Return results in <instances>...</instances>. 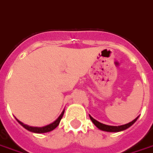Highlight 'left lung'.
Instances as JSON below:
<instances>
[{"label":"left lung","mask_w":153,"mask_h":153,"mask_svg":"<svg viewBox=\"0 0 153 153\" xmlns=\"http://www.w3.org/2000/svg\"><path fill=\"white\" fill-rule=\"evenodd\" d=\"M89 117H90V119H91V121L94 123V124L99 128L100 130H102V131H105V132H120V131H123L125 129L128 128L129 127H131L135 122L137 121V119L138 118V117H137L134 120H132V122H130L128 123H127V124L124 125H121V126H109V125H106V124H103V123H99V121H97V120H95L94 118H93V117L89 115Z\"/></svg>","instance_id":"left-lung-1"}]
</instances>
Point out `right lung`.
<instances>
[{
    "label": "right lung",
    "instance_id": "1",
    "mask_svg": "<svg viewBox=\"0 0 153 153\" xmlns=\"http://www.w3.org/2000/svg\"><path fill=\"white\" fill-rule=\"evenodd\" d=\"M64 113H65V110L62 112L61 114L59 115V117L54 123H52L51 124L47 125V126H45V127H41V128H38V127H30V126H28V125L24 124L23 123H21V121H19L16 118V119L17 122H18L22 127H24L25 128L27 129L30 132H36V133H44V132H51L52 130H54L56 127H58V125L59 124V122H60L62 117H63V115H64Z\"/></svg>",
    "mask_w": 153,
    "mask_h": 153
}]
</instances>
